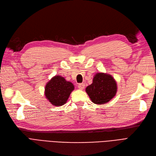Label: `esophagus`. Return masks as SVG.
Returning a JSON list of instances; mask_svg holds the SVG:
<instances>
[{"instance_id": "obj_1", "label": "esophagus", "mask_w": 156, "mask_h": 156, "mask_svg": "<svg viewBox=\"0 0 156 156\" xmlns=\"http://www.w3.org/2000/svg\"><path fill=\"white\" fill-rule=\"evenodd\" d=\"M84 87H85V84H84V83H80L78 84V88L80 89V90H83L84 88Z\"/></svg>"}]
</instances>
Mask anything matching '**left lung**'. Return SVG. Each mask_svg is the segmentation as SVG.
<instances>
[{
  "label": "left lung",
  "mask_w": 156,
  "mask_h": 156,
  "mask_svg": "<svg viewBox=\"0 0 156 156\" xmlns=\"http://www.w3.org/2000/svg\"><path fill=\"white\" fill-rule=\"evenodd\" d=\"M116 89V83L112 77L99 73L94 76L93 83L87 87L86 92L92 102L96 104H104L115 96Z\"/></svg>",
  "instance_id": "1"
}]
</instances>
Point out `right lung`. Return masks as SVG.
<instances>
[{
    "label": "right lung",
    "mask_w": 156,
    "mask_h": 156,
    "mask_svg": "<svg viewBox=\"0 0 156 156\" xmlns=\"http://www.w3.org/2000/svg\"><path fill=\"white\" fill-rule=\"evenodd\" d=\"M74 90L73 84L61 76H55L46 84L45 95L47 99L55 106H62Z\"/></svg>",
    "instance_id": "right-lung-1"
}]
</instances>
